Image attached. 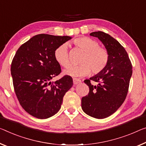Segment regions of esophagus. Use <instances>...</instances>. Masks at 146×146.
<instances>
[{"instance_id":"34e87169","label":"esophagus","mask_w":146,"mask_h":146,"mask_svg":"<svg viewBox=\"0 0 146 146\" xmlns=\"http://www.w3.org/2000/svg\"><path fill=\"white\" fill-rule=\"evenodd\" d=\"M81 80L80 79H78V78H73V83L74 84V85H77L78 84H80V83H81Z\"/></svg>"}]
</instances>
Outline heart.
<instances>
[{"label":"heart","instance_id":"b5f03b06","mask_svg":"<svg viewBox=\"0 0 146 146\" xmlns=\"http://www.w3.org/2000/svg\"><path fill=\"white\" fill-rule=\"evenodd\" d=\"M74 44L84 51L80 60V64L70 66L64 71L66 75L73 77H82L90 72L96 74L102 72L109 60V53L106 48L99 46V43L91 38L80 37L74 40ZM55 59L60 66L67 68L70 66L68 46L62 44L57 47L54 52Z\"/></svg>","mask_w":146,"mask_h":146}]
</instances>
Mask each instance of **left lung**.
Wrapping results in <instances>:
<instances>
[{"label": "left lung", "instance_id": "8db88e82", "mask_svg": "<svg viewBox=\"0 0 146 146\" xmlns=\"http://www.w3.org/2000/svg\"><path fill=\"white\" fill-rule=\"evenodd\" d=\"M109 53V60L102 72L89 80L88 95L82 98V108L87 115L96 119L109 117L125 101L133 73V66L125 48L110 35L102 31L93 32ZM97 82L96 85L91 82Z\"/></svg>", "mask_w": 146, "mask_h": 146}]
</instances>
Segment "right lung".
Masks as SVG:
<instances>
[{"instance_id": "right-lung-1", "label": "right lung", "mask_w": 146, "mask_h": 146, "mask_svg": "<svg viewBox=\"0 0 146 146\" xmlns=\"http://www.w3.org/2000/svg\"><path fill=\"white\" fill-rule=\"evenodd\" d=\"M71 39L46 34L36 35L22 44L11 64L13 88L19 104L28 113L47 119L57 113L63 96L73 85L70 76L51 82L61 72L54 52Z\"/></svg>"}]
</instances>
